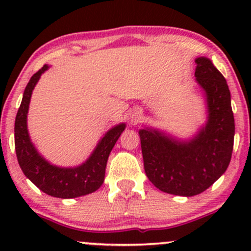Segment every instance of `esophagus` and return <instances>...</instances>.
Masks as SVG:
<instances>
[{"mask_svg": "<svg viewBox=\"0 0 251 251\" xmlns=\"http://www.w3.org/2000/svg\"><path fill=\"white\" fill-rule=\"evenodd\" d=\"M140 117H142L140 116V112L134 111L133 113L131 114V118H129V119H131V124H137L140 120Z\"/></svg>", "mask_w": 251, "mask_h": 251, "instance_id": "esophagus-1", "label": "esophagus"}]
</instances>
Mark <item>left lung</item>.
<instances>
[{"mask_svg": "<svg viewBox=\"0 0 251 251\" xmlns=\"http://www.w3.org/2000/svg\"><path fill=\"white\" fill-rule=\"evenodd\" d=\"M196 82L204 93L206 123L189 139L158 128L139 129L145 174L160 191L170 195H200L229 166L234 148L235 120L226 80L211 60H195Z\"/></svg>", "mask_w": 251, "mask_h": 251, "instance_id": "left-lung-1", "label": "left lung"}]
</instances>
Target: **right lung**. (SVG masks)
Masks as SVG:
<instances>
[{
  "label": "right lung",
  "mask_w": 251,
  "mask_h": 251,
  "mask_svg": "<svg viewBox=\"0 0 251 251\" xmlns=\"http://www.w3.org/2000/svg\"><path fill=\"white\" fill-rule=\"evenodd\" d=\"M50 66L45 65L30 77L24 92V98L15 119V151L20 168L25 177L45 194L56 198H75L92 194L102 185L106 164L126 124H118L109 128L96 149L82 164L62 168L50 164L37 152L31 143L27 127V116L30 98L37 81Z\"/></svg>",
  "instance_id": "1"
}]
</instances>
